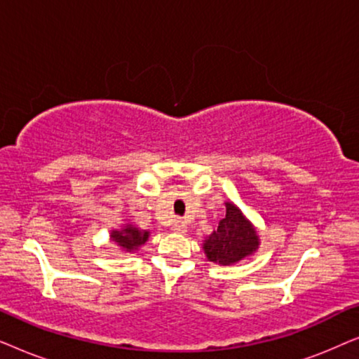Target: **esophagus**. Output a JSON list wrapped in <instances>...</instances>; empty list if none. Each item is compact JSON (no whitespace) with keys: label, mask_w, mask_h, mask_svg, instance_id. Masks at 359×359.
<instances>
[{"label":"esophagus","mask_w":359,"mask_h":359,"mask_svg":"<svg viewBox=\"0 0 359 359\" xmlns=\"http://www.w3.org/2000/svg\"><path fill=\"white\" fill-rule=\"evenodd\" d=\"M186 224L183 222V220H176V222L173 224V232L175 233H186Z\"/></svg>","instance_id":"34e87169"}]
</instances>
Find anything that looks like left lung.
I'll use <instances>...</instances> for the list:
<instances>
[{"instance_id":"left-lung-1","label":"left lung","mask_w":359,"mask_h":359,"mask_svg":"<svg viewBox=\"0 0 359 359\" xmlns=\"http://www.w3.org/2000/svg\"><path fill=\"white\" fill-rule=\"evenodd\" d=\"M225 217L217 230L204 238L203 250L209 262L230 266L257 252L259 235L242 209L232 201H225Z\"/></svg>"}]
</instances>
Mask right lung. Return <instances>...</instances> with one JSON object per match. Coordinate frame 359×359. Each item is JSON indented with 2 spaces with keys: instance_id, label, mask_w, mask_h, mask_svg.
<instances>
[{
  "instance_id": "add662e5",
  "label": "right lung",
  "mask_w": 359,
  "mask_h": 359,
  "mask_svg": "<svg viewBox=\"0 0 359 359\" xmlns=\"http://www.w3.org/2000/svg\"><path fill=\"white\" fill-rule=\"evenodd\" d=\"M149 237V230H142L134 224H122L121 229H112L109 233L111 242L116 243L126 253L137 252L142 245H145Z\"/></svg>"
}]
</instances>
